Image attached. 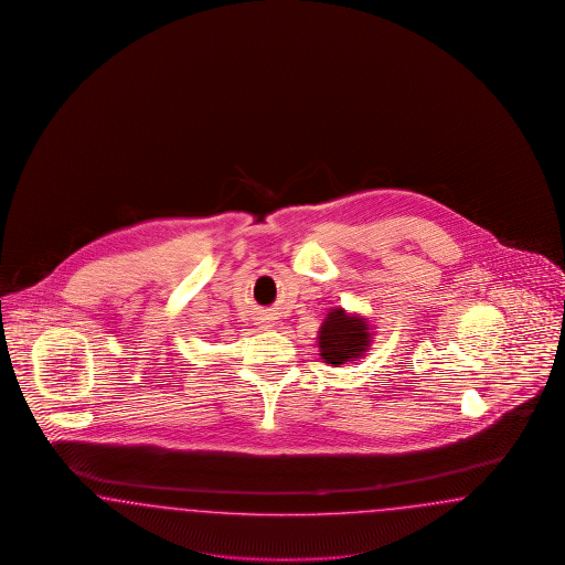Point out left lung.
Here are the masks:
<instances>
[{"instance_id": "1", "label": "left lung", "mask_w": 565, "mask_h": 565, "mask_svg": "<svg viewBox=\"0 0 565 565\" xmlns=\"http://www.w3.org/2000/svg\"><path fill=\"white\" fill-rule=\"evenodd\" d=\"M319 355L332 365L355 362L370 347L367 321L358 316H347L342 309H332L319 330Z\"/></svg>"}]
</instances>
